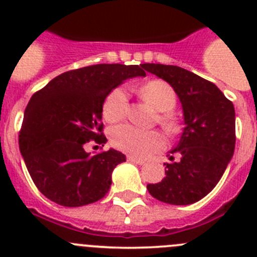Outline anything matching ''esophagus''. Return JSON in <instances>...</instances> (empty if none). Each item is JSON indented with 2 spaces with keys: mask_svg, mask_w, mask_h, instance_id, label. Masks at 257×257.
Wrapping results in <instances>:
<instances>
[{
  "mask_svg": "<svg viewBox=\"0 0 257 257\" xmlns=\"http://www.w3.org/2000/svg\"><path fill=\"white\" fill-rule=\"evenodd\" d=\"M127 161H130V162L136 163V165H143V163H145L144 160L136 158V157H134V156H127Z\"/></svg>",
  "mask_w": 257,
  "mask_h": 257,
  "instance_id": "34e87169",
  "label": "esophagus"
}]
</instances>
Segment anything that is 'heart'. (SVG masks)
<instances>
[{
  "label": "heart",
  "instance_id": "b5f03b06",
  "mask_svg": "<svg viewBox=\"0 0 257 257\" xmlns=\"http://www.w3.org/2000/svg\"><path fill=\"white\" fill-rule=\"evenodd\" d=\"M142 97L158 110V122L166 131L174 134L179 130V121L171 112L178 96L174 88L163 79H152L139 88ZM127 94L124 88L115 87L103 101L101 113L106 122L114 123L126 115ZM110 143L114 148L135 157H148L165 147V139L157 131H143L131 124H119L110 131Z\"/></svg>",
  "mask_w": 257,
  "mask_h": 257
}]
</instances>
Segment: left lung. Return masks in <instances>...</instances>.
I'll return each instance as SVG.
<instances>
[{
  "label": "left lung",
  "instance_id": "left-lung-1",
  "mask_svg": "<svg viewBox=\"0 0 257 257\" xmlns=\"http://www.w3.org/2000/svg\"><path fill=\"white\" fill-rule=\"evenodd\" d=\"M178 94L184 110L180 142L172 149L180 161L165 163V178L147 189L158 201L190 205L206 197L221 179L235 147L234 106L215 83L176 65L144 64ZM174 161V157H170Z\"/></svg>",
  "mask_w": 257,
  "mask_h": 257
}]
</instances>
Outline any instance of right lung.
Here are the masks:
<instances>
[{
	"label": "right lung",
	"mask_w": 257,
	"mask_h": 257,
	"mask_svg": "<svg viewBox=\"0 0 257 257\" xmlns=\"http://www.w3.org/2000/svg\"><path fill=\"white\" fill-rule=\"evenodd\" d=\"M136 76H145L140 65H90L61 73L33 94L19 131V148L45 197L65 207H79L108 193L113 170L126 157L114 149L91 156L85 144H105L104 99Z\"/></svg>",
	"instance_id": "right-lung-1"
}]
</instances>
